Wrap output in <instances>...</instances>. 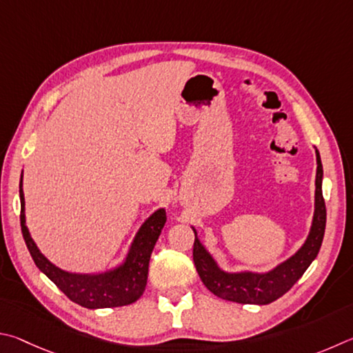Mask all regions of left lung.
I'll return each instance as SVG.
<instances>
[{"mask_svg": "<svg viewBox=\"0 0 353 353\" xmlns=\"http://www.w3.org/2000/svg\"><path fill=\"white\" fill-rule=\"evenodd\" d=\"M316 152V180H314V212L312 219V226L308 231L305 242L301 248L290 256L285 261L276 265L274 268L263 273L257 271L242 270V271H226L219 265L209 252L205 245L199 239V232L195 228L194 242V263L199 271L201 282L205 283L209 292L221 299L239 302V304H254L267 305L270 302L279 299L285 294L310 263L316 259L321 243L325 231V203L323 196V164H321L319 152Z\"/></svg>", "mask_w": 353, "mask_h": 353, "instance_id": "8db88e82", "label": "left lung"}]
</instances>
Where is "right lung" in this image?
<instances>
[{"instance_id":"obj_1","label":"right lung","mask_w":353,"mask_h":353,"mask_svg":"<svg viewBox=\"0 0 353 353\" xmlns=\"http://www.w3.org/2000/svg\"><path fill=\"white\" fill-rule=\"evenodd\" d=\"M21 201V232L34 262L43 274H46L72 302L85 308H111L133 304L144 293L147 285L148 262L154 243L165 223V209L159 208L148 217L136 232L123 261L114 268L99 273H71L54 265L43 256L39 246L30 237L24 215L23 173L20 180Z\"/></svg>"}]
</instances>
